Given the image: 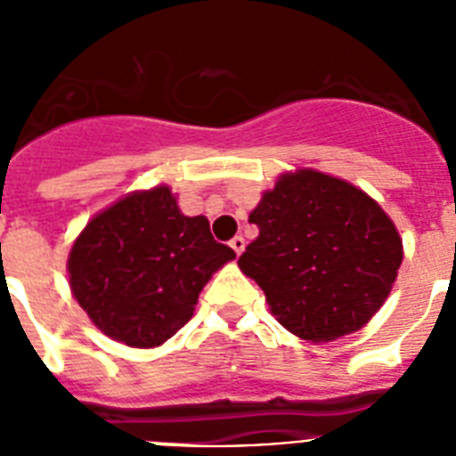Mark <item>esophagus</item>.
Here are the masks:
<instances>
[{
  "label": "esophagus",
  "mask_w": 456,
  "mask_h": 456,
  "mask_svg": "<svg viewBox=\"0 0 456 456\" xmlns=\"http://www.w3.org/2000/svg\"><path fill=\"white\" fill-rule=\"evenodd\" d=\"M244 247H247V241H244V237H240V235L232 237V240H231V248L237 253V256H240V253L244 251Z\"/></svg>",
  "instance_id": "1"
}]
</instances>
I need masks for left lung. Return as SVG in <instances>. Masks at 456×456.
Masks as SVG:
<instances>
[{"label": "left lung", "mask_w": 456, "mask_h": 456, "mask_svg": "<svg viewBox=\"0 0 456 456\" xmlns=\"http://www.w3.org/2000/svg\"><path fill=\"white\" fill-rule=\"evenodd\" d=\"M248 221L260 235L237 265L294 336L326 342L358 331L390 294L402 240L354 184L317 171L288 173Z\"/></svg>", "instance_id": "obj_1"}]
</instances>
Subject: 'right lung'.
<instances>
[{
  "instance_id": "right-lung-1",
  "label": "right lung",
  "mask_w": 456,
  "mask_h": 456,
  "mask_svg": "<svg viewBox=\"0 0 456 456\" xmlns=\"http://www.w3.org/2000/svg\"><path fill=\"white\" fill-rule=\"evenodd\" d=\"M232 257L205 216H184L171 189L155 187L88 221L68 272L100 331L130 347H155L191 320L203 285Z\"/></svg>"
}]
</instances>
